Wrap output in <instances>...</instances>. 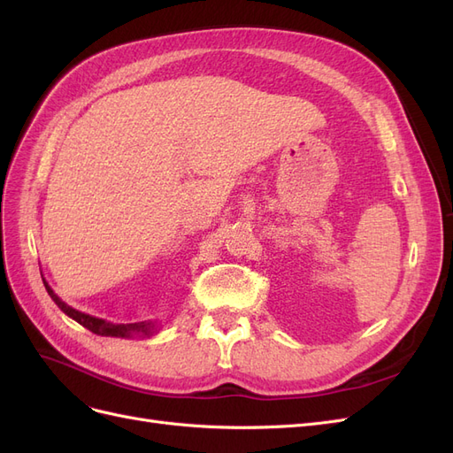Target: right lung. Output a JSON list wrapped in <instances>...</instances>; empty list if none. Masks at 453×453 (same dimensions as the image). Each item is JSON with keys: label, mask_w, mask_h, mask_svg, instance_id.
Returning a JSON list of instances; mask_svg holds the SVG:
<instances>
[{"label": "right lung", "mask_w": 453, "mask_h": 453, "mask_svg": "<svg viewBox=\"0 0 453 453\" xmlns=\"http://www.w3.org/2000/svg\"><path fill=\"white\" fill-rule=\"evenodd\" d=\"M45 283V289L50 295V298L54 300V304H57L65 315H70L72 319H75L79 325H83L88 331H92L94 334L98 336H117V338H130L134 334H140V336H153L158 328L153 321H142V323H111V321H105L100 318H92L88 313H83L79 310H73L72 306H67L65 303L58 298V295H54V291L49 287V283L43 280Z\"/></svg>", "instance_id": "right-lung-1"}]
</instances>
